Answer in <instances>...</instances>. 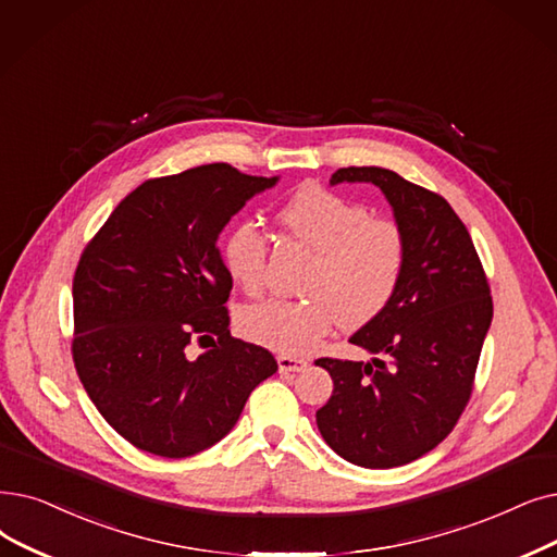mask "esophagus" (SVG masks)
<instances>
[{"mask_svg": "<svg viewBox=\"0 0 557 557\" xmlns=\"http://www.w3.org/2000/svg\"><path fill=\"white\" fill-rule=\"evenodd\" d=\"M277 367L282 373H296V371L307 369V359L282 352V355H277Z\"/></svg>", "mask_w": 557, "mask_h": 557, "instance_id": "obj_1", "label": "esophagus"}]
</instances>
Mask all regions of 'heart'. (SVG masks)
Wrapping results in <instances>:
<instances>
[{"label": "heart", "mask_w": 557, "mask_h": 557, "mask_svg": "<svg viewBox=\"0 0 557 557\" xmlns=\"http://www.w3.org/2000/svg\"><path fill=\"white\" fill-rule=\"evenodd\" d=\"M277 221L294 244L313 252L305 300H265L240 311V330L280 352H309L342 321L361 327L389 307L405 277L409 240L396 219L373 215L367 205L321 186L288 198ZM269 234L238 223L225 238L223 259L248 296H261L269 269Z\"/></svg>", "instance_id": "heart-1"}]
</instances>
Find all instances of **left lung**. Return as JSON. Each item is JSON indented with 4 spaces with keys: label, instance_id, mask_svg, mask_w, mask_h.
<instances>
[{
    "label": "left lung",
    "instance_id": "left-lung-1",
    "mask_svg": "<svg viewBox=\"0 0 557 557\" xmlns=\"http://www.w3.org/2000/svg\"><path fill=\"white\" fill-rule=\"evenodd\" d=\"M371 182L405 227L398 294L350 336L371 361L321 357L334 382L317 412L327 446L348 462L392 469L440 446L471 400L494 302L469 230L453 207L386 168H338L330 184Z\"/></svg>",
    "mask_w": 557,
    "mask_h": 557
}]
</instances>
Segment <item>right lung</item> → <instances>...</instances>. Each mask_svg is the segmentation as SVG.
I'll return each instance as SVG.
<instances>
[{
	"mask_svg": "<svg viewBox=\"0 0 557 557\" xmlns=\"http://www.w3.org/2000/svg\"><path fill=\"white\" fill-rule=\"evenodd\" d=\"M277 177L230 163L143 182L84 248L72 359L88 398L132 446L188 457L234 428L275 357L234 338L219 234ZM206 352L191 357V346Z\"/></svg>",
	"mask_w": 557,
	"mask_h": 557,
	"instance_id": "right-lung-1",
	"label": "right lung"
}]
</instances>
